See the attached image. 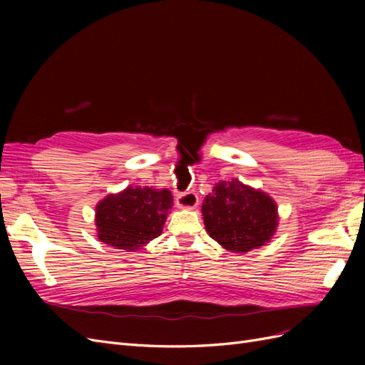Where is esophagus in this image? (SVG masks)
I'll return each mask as SVG.
<instances>
[{"mask_svg":"<svg viewBox=\"0 0 365 365\" xmlns=\"http://www.w3.org/2000/svg\"><path fill=\"white\" fill-rule=\"evenodd\" d=\"M176 205L180 208H196L197 204H200V197L195 192H185V193H176Z\"/></svg>","mask_w":365,"mask_h":365,"instance_id":"obj_1","label":"esophagus"}]
</instances>
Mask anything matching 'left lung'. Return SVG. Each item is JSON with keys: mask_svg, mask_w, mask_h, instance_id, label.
I'll return each instance as SVG.
<instances>
[{"mask_svg": "<svg viewBox=\"0 0 365 365\" xmlns=\"http://www.w3.org/2000/svg\"><path fill=\"white\" fill-rule=\"evenodd\" d=\"M202 216L210 237L231 252L267 245L279 225L272 197L236 178L215 184L202 202Z\"/></svg>", "mask_w": 365, "mask_h": 365, "instance_id": "8db88e82", "label": "left lung"}]
</instances>
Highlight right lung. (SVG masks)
I'll return each instance as SVG.
<instances>
[{
    "label": "right lung",
    "mask_w": 365,
    "mask_h": 365,
    "mask_svg": "<svg viewBox=\"0 0 365 365\" xmlns=\"http://www.w3.org/2000/svg\"><path fill=\"white\" fill-rule=\"evenodd\" d=\"M172 207L173 196L168 189L128 185L97 202V237L115 250L138 251L163 233Z\"/></svg>",
    "instance_id": "1"
}]
</instances>
